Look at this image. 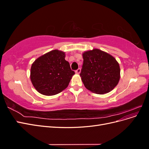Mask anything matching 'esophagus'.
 I'll return each instance as SVG.
<instances>
[{"label": "esophagus", "mask_w": 149, "mask_h": 149, "mask_svg": "<svg viewBox=\"0 0 149 149\" xmlns=\"http://www.w3.org/2000/svg\"><path fill=\"white\" fill-rule=\"evenodd\" d=\"M76 74H79L81 73V69L80 68H78L77 70H76Z\"/></svg>", "instance_id": "1"}]
</instances>
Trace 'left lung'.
<instances>
[{
    "label": "left lung",
    "mask_w": 149,
    "mask_h": 149,
    "mask_svg": "<svg viewBox=\"0 0 149 149\" xmlns=\"http://www.w3.org/2000/svg\"><path fill=\"white\" fill-rule=\"evenodd\" d=\"M83 65L80 76L86 88L92 93L104 94L118 85L120 66L114 57L94 48L83 53Z\"/></svg>",
    "instance_id": "8db88e82"
}]
</instances>
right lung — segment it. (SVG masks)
Wrapping results in <instances>:
<instances>
[{"instance_id": "add662e5", "label": "right lung", "mask_w": 149, "mask_h": 149, "mask_svg": "<svg viewBox=\"0 0 149 149\" xmlns=\"http://www.w3.org/2000/svg\"><path fill=\"white\" fill-rule=\"evenodd\" d=\"M74 74L69 63L65 60V53L54 49L40 56L33 63L30 79L38 93L53 96L65 89Z\"/></svg>"}]
</instances>
